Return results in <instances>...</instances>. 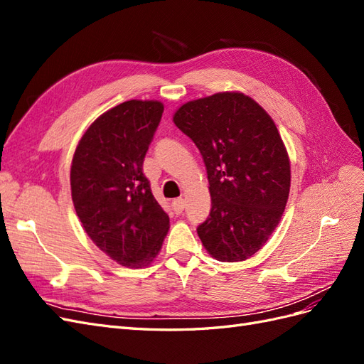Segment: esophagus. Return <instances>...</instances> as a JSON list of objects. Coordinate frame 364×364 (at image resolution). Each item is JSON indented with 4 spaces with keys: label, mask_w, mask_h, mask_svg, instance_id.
I'll return each mask as SVG.
<instances>
[{
    "label": "esophagus",
    "mask_w": 364,
    "mask_h": 364,
    "mask_svg": "<svg viewBox=\"0 0 364 364\" xmlns=\"http://www.w3.org/2000/svg\"><path fill=\"white\" fill-rule=\"evenodd\" d=\"M171 208H173L174 214H182L183 208H185V200L182 199V197H179V199H174V200L171 202Z\"/></svg>",
    "instance_id": "34e87169"
}]
</instances>
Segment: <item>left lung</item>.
<instances>
[{
    "label": "left lung",
    "mask_w": 364,
    "mask_h": 364,
    "mask_svg": "<svg viewBox=\"0 0 364 364\" xmlns=\"http://www.w3.org/2000/svg\"><path fill=\"white\" fill-rule=\"evenodd\" d=\"M174 124L202 153L211 211L197 226L225 262L257 253L278 226L290 193V162L273 119L250 97L220 92L185 103Z\"/></svg>",
    "instance_id": "obj_1"
}]
</instances>
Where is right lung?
<instances>
[{"instance_id": "1", "label": "right lung", "mask_w": 364, "mask_h": 364, "mask_svg": "<svg viewBox=\"0 0 364 364\" xmlns=\"http://www.w3.org/2000/svg\"><path fill=\"white\" fill-rule=\"evenodd\" d=\"M162 112L153 100L112 107L85 132L73 158L75 213L90 238L121 266L153 261L168 230L170 218L142 171Z\"/></svg>"}]
</instances>
